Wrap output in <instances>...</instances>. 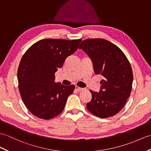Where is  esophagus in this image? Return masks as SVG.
<instances>
[{"label": "esophagus", "mask_w": 151, "mask_h": 151, "mask_svg": "<svg viewBox=\"0 0 151 151\" xmlns=\"http://www.w3.org/2000/svg\"><path fill=\"white\" fill-rule=\"evenodd\" d=\"M75 89L77 91H78V92H81V91H82L84 90V88H82V87H80L78 86H76Z\"/></svg>", "instance_id": "obj_1"}]
</instances>
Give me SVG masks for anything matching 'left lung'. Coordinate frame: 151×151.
I'll return each mask as SVG.
<instances>
[{
  "instance_id": "1",
  "label": "left lung",
  "mask_w": 151,
  "mask_h": 151,
  "mask_svg": "<svg viewBox=\"0 0 151 151\" xmlns=\"http://www.w3.org/2000/svg\"><path fill=\"white\" fill-rule=\"evenodd\" d=\"M80 49L91 59L96 75L103 76L99 93L90 90L92 99L87 104L90 113L101 118L119 113L132 90L133 74L130 63L120 48L103 38H89Z\"/></svg>"
}]
</instances>
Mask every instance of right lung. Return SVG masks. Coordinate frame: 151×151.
<instances>
[{
  "label": "right lung",
  "instance_id": "right-lung-1",
  "mask_svg": "<svg viewBox=\"0 0 151 151\" xmlns=\"http://www.w3.org/2000/svg\"><path fill=\"white\" fill-rule=\"evenodd\" d=\"M81 41L40 40L24 54L17 71L19 89L24 104L35 116L50 120L64 110L75 86L55 82V73L77 50Z\"/></svg>",
  "mask_w": 151,
  "mask_h": 151
}]
</instances>
